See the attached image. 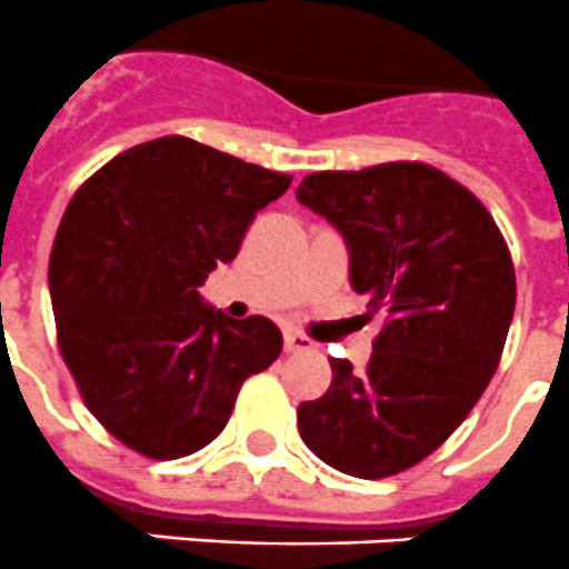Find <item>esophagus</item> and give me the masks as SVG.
<instances>
[{"label": "esophagus", "instance_id": "34e87169", "mask_svg": "<svg viewBox=\"0 0 569 569\" xmlns=\"http://www.w3.org/2000/svg\"><path fill=\"white\" fill-rule=\"evenodd\" d=\"M313 342L299 331H284V351H311Z\"/></svg>", "mask_w": 569, "mask_h": 569}]
</instances>
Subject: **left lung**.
I'll return each mask as SVG.
<instances>
[{
  "label": "left lung",
  "instance_id": "obj_1",
  "mask_svg": "<svg viewBox=\"0 0 569 569\" xmlns=\"http://www.w3.org/2000/svg\"><path fill=\"white\" fill-rule=\"evenodd\" d=\"M296 200L335 223L351 288L383 313L366 372L331 360V387L299 403L302 442L337 471L383 480L430 457L500 366L515 264L471 191L425 162L308 173Z\"/></svg>",
  "mask_w": 569,
  "mask_h": 569
}]
</instances>
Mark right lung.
Returning a JSON list of instances; mask_svg holds the SVG:
<instances>
[{
    "label": "right lung",
    "mask_w": 569,
    "mask_h": 569,
    "mask_svg": "<svg viewBox=\"0 0 569 569\" xmlns=\"http://www.w3.org/2000/svg\"><path fill=\"white\" fill-rule=\"evenodd\" d=\"M290 180L162 136L74 191L49 258L58 346L87 410L136 453L206 448L243 380L281 355L270 319H229L197 288L238 256L256 211Z\"/></svg>",
    "instance_id": "add662e5"
}]
</instances>
